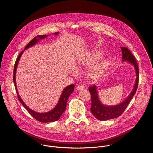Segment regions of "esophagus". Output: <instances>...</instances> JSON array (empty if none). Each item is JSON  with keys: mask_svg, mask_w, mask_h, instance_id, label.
I'll return each instance as SVG.
<instances>
[{"mask_svg": "<svg viewBox=\"0 0 153 153\" xmlns=\"http://www.w3.org/2000/svg\"><path fill=\"white\" fill-rule=\"evenodd\" d=\"M84 88H85L84 86H83L82 85H77V86H76V89H77V90H79V91L82 90H83Z\"/></svg>", "mask_w": 153, "mask_h": 153, "instance_id": "1", "label": "esophagus"}]
</instances>
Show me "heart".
Here are the masks:
<instances>
[{
  "label": "heart",
  "instance_id": "obj_1",
  "mask_svg": "<svg viewBox=\"0 0 153 153\" xmlns=\"http://www.w3.org/2000/svg\"><path fill=\"white\" fill-rule=\"evenodd\" d=\"M100 54L97 53H93L88 56L79 59L77 63L80 67H86L97 61L100 58ZM106 68V63L105 61H99L88 69L87 71V76L90 79H96L105 73Z\"/></svg>",
  "mask_w": 153,
  "mask_h": 153
}]
</instances>
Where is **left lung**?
Returning a JSON list of instances; mask_svg holds the SVG:
<instances>
[{"mask_svg":"<svg viewBox=\"0 0 153 153\" xmlns=\"http://www.w3.org/2000/svg\"><path fill=\"white\" fill-rule=\"evenodd\" d=\"M122 53V60L128 61L131 63L136 71V79L134 88L129 95L122 102L114 106H106L99 100L97 86L94 85L89 87V91L91 97V106L90 110L94 117L99 120H107L119 117L125 110L129 102L136 93L139 83V67L134 56L126 47H120Z\"/></svg>","mask_w":153,"mask_h":153,"instance_id":"1","label":"left lung"}]
</instances>
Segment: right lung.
<instances>
[{"label": "right lung", "instance_id": "obj_1", "mask_svg": "<svg viewBox=\"0 0 153 153\" xmlns=\"http://www.w3.org/2000/svg\"><path fill=\"white\" fill-rule=\"evenodd\" d=\"M59 34V32H56V33H54L53 34L54 35H57ZM48 37V36L47 35H40V36H37L36 37H35L33 39H32L27 44V45L26 46V47L25 48V50H27V48L34 45L36 43H37L38 41H39L40 40L44 39L45 37ZM24 51H21V53L19 54L18 57L17 58L15 64H14V72H13V82L15 85V88H16V93L17 94V97L18 99L19 100L20 102L22 103L24 108L26 109V110L29 112V113L37 120L40 122H43V123H47V122H54L56 120H58L59 119V118L60 117V116H62V114L64 113L65 109H66V106H67V100L68 99L69 97V96L71 95V94L74 91V84H71L70 85L68 86H67V87L63 89L62 94L60 96V97L58 101L57 104L56 105V106L52 110L47 112V113H37L36 112L33 110H32L31 109H30V108H28L26 104L24 102V101L22 100L19 94L17 89V86H16V70H17V65L19 63V61L20 60V58L22 54V53H24Z\"/></svg>", "mask_w": 153, "mask_h": 153}]
</instances>
